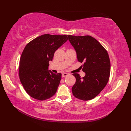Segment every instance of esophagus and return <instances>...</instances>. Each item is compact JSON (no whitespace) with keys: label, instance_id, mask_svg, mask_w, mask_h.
<instances>
[{"label":"esophagus","instance_id":"esophagus-1","mask_svg":"<svg viewBox=\"0 0 131 131\" xmlns=\"http://www.w3.org/2000/svg\"><path fill=\"white\" fill-rule=\"evenodd\" d=\"M69 74L68 73H63L62 74V77H67L68 75H69Z\"/></svg>","mask_w":131,"mask_h":131}]
</instances>
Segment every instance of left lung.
<instances>
[{"label": "left lung", "instance_id": "8db88e82", "mask_svg": "<svg viewBox=\"0 0 131 131\" xmlns=\"http://www.w3.org/2000/svg\"><path fill=\"white\" fill-rule=\"evenodd\" d=\"M69 40L77 53L78 61L83 62L82 78L75 73L76 82L72 87L73 95L87 101L94 99L106 85L110 73V61L107 52L96 39L90 35H68Z\"/></svg>", "mask_w": 131, "mask_h": 131}]
</instances>
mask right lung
I'll return each mask as SVG.
<instances>
[{"mask_svg":"<svg viewBox=\"0 0 131 131\" xmlns=\"http://www.w3.org/2000/svg\"><path fill=\"white\" fill-rule=\"evenodd\" d=\"M67 35L44 34L25 47L19 60V76L27 94L38 100L51 98L57 92L61 73L48 70L56 50L68 40Z\"/></svg>","mask_w":131,"mask_h":131,"instance_id":"add662e5","label":"right lung"}]
</instances>
